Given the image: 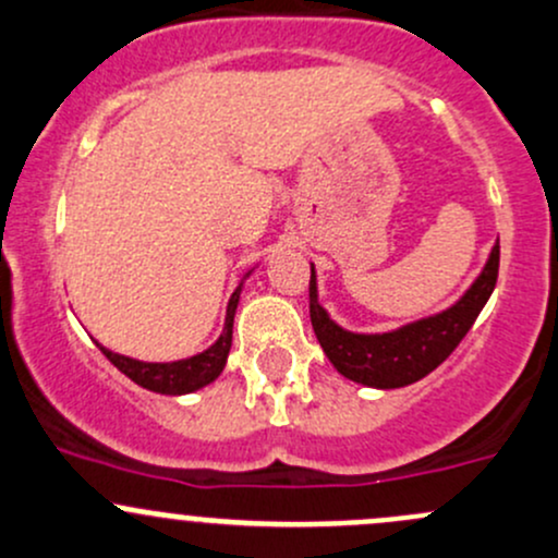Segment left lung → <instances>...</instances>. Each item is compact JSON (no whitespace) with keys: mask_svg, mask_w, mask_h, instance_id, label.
Instances as JSON below:
<instances>
[{"mask_svg":"<svg viewBox=\"0 0 558 558\" xmlns=\"http://www.w3.org/2000/svg\"><path fill=\"white\" fill-rule=\"evenodd\" d=\"M500 267V243L492 245L484 267L468 291L441 313L409 320L390 331L361 333L339 326L318 299V275L310 264V320L315 337L342 377L374 390H396L420 383L422 377L441 366L451 350L471 331L473 320L489 302Z\"/></svg>","mask_w":558,"mask_h":558,"instance_id":"left-lung-1","label":"left lung"}]
</instances>
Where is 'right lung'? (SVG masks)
Instances as JSON below:
<instances>
[{"mask_svg": "<svg viewBox=\"0 0 558 558\" xmlns=\"http://www.w3.org/2000/svg\"><path fill=\"white\" fill-rule=\"evenodd\" d=\"M256 267H251L248 272L240 278L238 289L232 291L230 302H227V315H225V328H221L219 339L210 344L208 350L203 353L181 357V361H168V363H149V361H136V357H128L120 353H111L109 348L98 344L101 353L125 374L128 379L146 387L151 392H160V396H186V392H195L201 387L210 385L214 379H219V374L225 372L227 366V355H230L232 348V324H234V313H238V302L240 294H243L245 278L254 272Z\"/></svg>", "mask_w": 558, "mask_h": 558, "instance_id": "add662e5", "label": "right lung"}]
</instances>
